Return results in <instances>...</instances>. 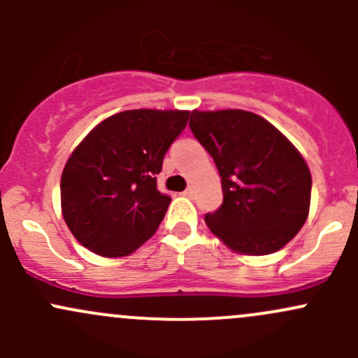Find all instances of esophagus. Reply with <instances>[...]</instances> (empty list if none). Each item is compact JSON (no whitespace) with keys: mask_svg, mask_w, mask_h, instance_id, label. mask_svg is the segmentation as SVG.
Wrapping results in <instances>:
<instances>
[{"mask_svg":"<svg viewBox=\"0 0 358 358\" xmlns=\"http://www.w3.org/2000/svg\"><path fill=\"white\" fill-rule=\"evenodd\" d=\"M183 196H187V197H190V196H192V194H194V189H192V187H189V189H185V190H183Z\"/></svg>","mask_w":358,"mask_h":358,"instance_id":"esophagus-1","label":"esophagus"}]
</instances>
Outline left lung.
Here are the masks:
<instances>
[{
    "label": "left lung",
    "mask_w": 358,
    "mask_h": 358,
    "mask_svg": "<svg viewBox=\"0 0 358 358\" xmlns=\"http://www.w3.org/2000/svg\"><path fill=\"white\" fill-rule=\"evenodd\" d=\"M190 129L222 176L223 204L206 225L239 255L282 249L308 218L312 175L294 145L262 115L192 110Z\"/></svg>",
    "instance_id": "1"
}]
</instances>
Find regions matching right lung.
Instances as JSON below:
<instances>
[{
	"mask_svg": "<svg viewBox=\"0 0 358 358\" xmlns=\"http://www.w3.org/2000/svg\"><path fill=\"white\" fill-rule=\"evenodd\" d=\"M189 114L119 112L99 122L72 150L60 180V201L69 230L83 246L119 258L154 236L171 202L157 190V175Z\"/></svg>",
	"mask_w": 358,
	"mask_h": 358,
	"instance_id": "add662e5",
	"label": "right lung"
}]
</instances>
